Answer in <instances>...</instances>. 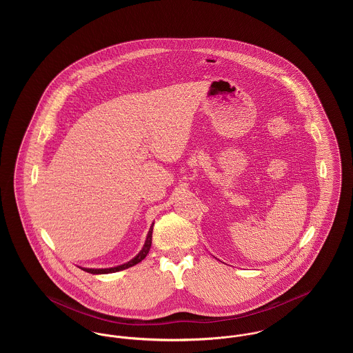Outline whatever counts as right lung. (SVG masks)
Wrapping results in <instances>:
<instances>
[{
	"mask_svg": "<svg viewBox=\"0 0 353 353\" xmlns=\"http://www.w3.org/2000/svg\"><path fill=\"white\" fill-rule=\"evenodd\" d=\"M153 225H154V222H152L151 228H150V232H148L147 238H145L143 249L131 261H128V262H125L123 265L115 266V268H108V269H87V268H81V269L90 272V274H111V272H118V271H121V270L128 269V268H132L134 265H137L139 262H141L147 256V254L150 252V249H151Z\"/></svg>",
	"mask_w": 353,
	"mask_h": 353,
	"instance_id": "obj_1",
	"label": "right lung"
}]
</instances>
